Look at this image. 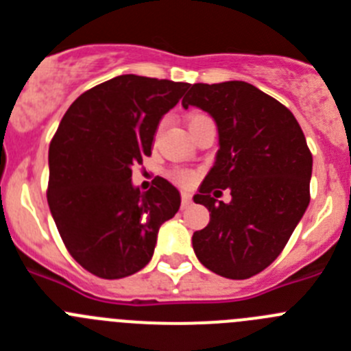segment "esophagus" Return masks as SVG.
Listing matches in <instances>:
<instances>
[{
  "label": "esophagus",
  "mask_w": 351,
  "mask_h": 351,
  "mask_svg": "<svg viewBox=\"0 0 351 351\" xmlns=\"http://www.w3.org/2000/svg\"><path fill=\"white\" fill-rule=\"evenodd\" d=\"M190 204H191V197L188 193H182V197H181V206L182 207H190Z\"/></svg>",
  "instance_id": "34e87169"
}]
</instances>
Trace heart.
Segmentation results:
<instances>
[{
    "label": "heart",
    "instance_id": "1",
    "mask_svg": "<svg viewBox=\"0 0 351 351\" xmlns=\"http://www.w3.org/2000/svg\"><path fill=\"white\" fill-rule=\"evenodd\" d=\"M204 114H193V116L190 117V125H193V123H197V121L204 119ZM170 178L173 179V181L178 182L179 186H182V188H188V186L193 184L195 181V173L191 172V170H184V169H173L172 172H170Z\"/></svg>",
    "mask_w": 351,
    "mask_h": 351
}]
</instances>
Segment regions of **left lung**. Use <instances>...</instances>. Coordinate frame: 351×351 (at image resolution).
<instances>
[{
	"mask_svg": "<svg viewBox=\"0 0 351 351\" xmlns=\"http://www.w3.org/2000/svg\"><path fill=\"white\" fill-rule=\"evenodd\" d=\"M218 125L219 149L193 200L210 221L193 234L197 258L228 280H247L274 262L309 206L313 156L283 104L243 80L193 84L182 107ZM230 189L228 204L215 200Z\"/></svg>",
	"mask_w": 351,
	"mask_h": 351,
	"instance_id": "1",
	"label": "left lung"
}]
</instances>
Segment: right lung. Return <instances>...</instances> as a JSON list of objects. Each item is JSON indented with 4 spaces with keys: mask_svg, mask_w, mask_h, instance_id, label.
Here are the masks:
<instances>
[{
    "mask_svg": "<svg viewBox=\"0 0 351 351\" xmlns=\"http://www.w3.org/2000/svg\"><path fill=\"white\" fill-rule=\"evenodd\" d=\"M188 82L119 75L88 89L61 119L49 145L47 202L75 262L104 278H126L149 263L161 223L181 195L154 178L147 191L132 169L151 156L158 123Z\"/></svg>",
    "mask_w": 351,
    "mask_h": 351,
    "instance_id": "right-lung-1",
    "label": "right lung"
}]
</instances>
